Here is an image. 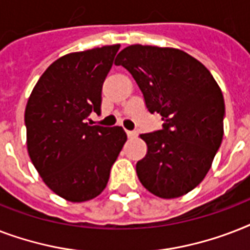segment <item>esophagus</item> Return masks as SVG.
<instances>
[{
    "label": "esophagus",
    "instance_id": "34e87169",
    "mask_svg": "<svg viewBox=\"0 0 250 250\" xmlns=\"http://www.w3.org/2000/svg\"><path fill=\"white\" fill-rule=\"evenodd\" d=\"M127 136H128V139H133V137L137 136V132L136 131H127Z\"/></svg>",
    "mask_w": 250,
    "mask_h": 250
}]
</instances>
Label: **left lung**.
Wrapping results in <instances>:
<instances>
[{"label":"left lung","instance_id":"1","mask_svg":"<svg viewBox=\"0 0 250 250\" xmlns=\"http://www.w3.org/2000/svg\"><path fill=\"white\" fill-rule=\"evenodd\" d=\"M117 66L129 71L149 113L162 117V129L143 133L148 153L137 162L141 184L162 198L180 197L210 170L223 139L225 100L208 68L174 48L131 45Z\"/></svg>","mask_w":250,"mask_h":250}]
</instances>
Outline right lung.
Listing matches in <instances>:
<instances>
[{
  "label": "right lung",
  "instance_id": "right-lung-1",
  "mask_svg": "<svg viewBox=\"0 0 250 250\" xmlns=\"http://www.w3.org/2000/svg\"><path fill=\"white\" fill-rule=\"evenodd\" d=\"M121 45L70 53L41 75L25 106L29 158L44 183L64 200L97 197L127 141L125 129L90 125L101 113L102 84Z\"/></svg>",
  "mask_w": 250,
  "mask_h": 250
}]
</instances>
